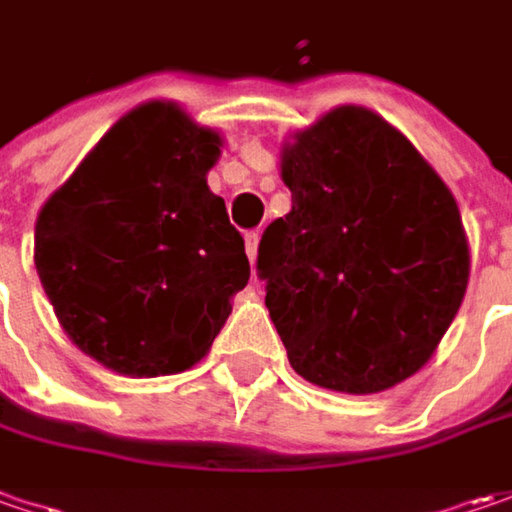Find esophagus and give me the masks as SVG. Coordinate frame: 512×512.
Returning a JSON list of instances; mask_svg holds the SVG:
<instances>
[{
  "instance_id": "34e87169",
  "label": "esophagus",
  "mask_w": 512,
  "mask_h": 512,
  "mask_svg": "<svg viewBox=\"0 0 512 512\" xmlns=\"http://www.w3.org/2000/svg\"><path fill=\"white\" fill-rule=\"evenodd\" d=\"M257 246H260V232H249L246 235V255H249L252 263L257 260Z\"/></svg>"
}]
</instances>
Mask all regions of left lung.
I'll use <instances>...</instances> for the list:
<instances>
[{
  "label": "left lung",
  "mask_w": 512,
  "mask_h": 512,
  "mask_svg": "<svg viewBox=\"0 0 512 512\" xmlns=\"http://www.w3.org/2000/svg\"><path fill=\"white\" fill-rule=\"evenodd\" d=\"M280 178L291 212L266 226L257 272L291 368L340 394L414 377L470 277L448 184L397 127L357 104L291 135Z\"/></svg>",
  "instance_id": "obj_1"
}]
</instances>
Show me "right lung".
<instances>
[{
  "label": "right lung",
  "instance_id": "right-lung-1",
  "mask_svg": "<svg viewBox=\"0 0 512 512\" xmlns=\"http://www.w3.org/2000/svg\"><path fill=\"white\" fill-rule=\"evenodd\" d=\"M223 138L172 101L127 113L36 218L33 260L64 334L124 377L201 362L249 283L206 172Z\"/></svg>",
  "mask_w": 512,
  "mask_h": 512
}]
</instances>
